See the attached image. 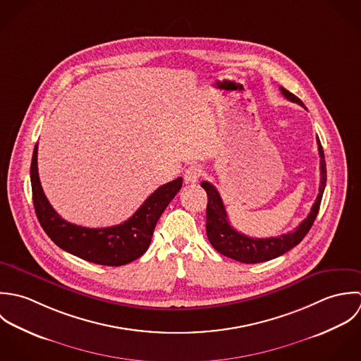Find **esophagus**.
<instances>
[{"label": "esophagus", "instance_id": "1", "mask_svg": "<svg viewBox=\"0 0 361 361\" xmlns=\"http://www.w3.org/2000/svg\"><path fill=\"white\" fill-rule=\"evenodd\" d=\"M202 176V169L200 166H190L184 171V181L187 184H194L197 183Z\"/></svg>", "mask_w": 361, "mask_h": 361}]
</instances>
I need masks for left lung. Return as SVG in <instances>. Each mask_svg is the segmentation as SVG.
I'll return each instance as SVG.
<instances>
[{
  "label": "left lung",
  "instance_id": "1",
  "mask_svg": "<svg viewBox=\"0 0 361 361\" xmlns=\"http://www.w3.org/2000/svg\"><path fill=\"white\" fill-rule=\"evenodd\" d=\"M281 92L283 96L293 102L300 104L301 107H305L304 103L294 96L288 89L281 87ZM318 152H319V170H321V180H319V192L318 197L311 208V212L305 217L298 227H295L293 231H288L286 234H282L279 237H269V238H252L245 234L238 233L234 230L228 221V216L226 212V208L223 205V201L220 198V194L216 188L208 183L202 181L201 187L207 191L208 195V207H207V235L209 238V243L212 247L223 254L224 257H228L231 259H235L238 262L244 264H258L265 262L274 258H278L288 252L293 247H295L310 231L311 226L314 224V220L318 215L322 194L326 185V164H325V154L321 142L317 137Z\"/></svg>",
  "mask_w": 361,
  "mask_h": 361
}]
</instances>
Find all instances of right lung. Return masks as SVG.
Here are the masks:
<instances>
[{
	"mask_svg": "<svg viewBox=\"0 0 361 361\" xmlns=\"http://www.w3.org/2000/svg\"><path fill=\"white\" fill-rule=\"evenodd\" d=\"M30 183L36 216L54 244L85 261L107 267H121L146 252L156 223L181 190L183 178L178 177L159 187L128 220L103 228L76 226L64 220L53 209L39 178L37 144L35 145L32 156Z\"/></svg>",
	"mask_w": 361,
	"mask_h": 361,
	"instance_id": "right-lung-1",
	"label": "right lung"
}]
</instances>
